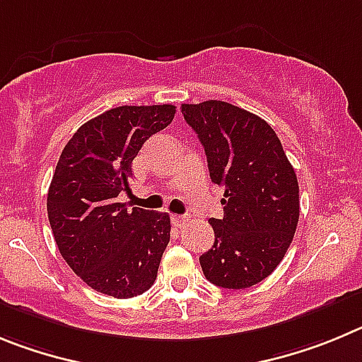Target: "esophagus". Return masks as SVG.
Masks as SVG:
<instances>
[{"mask_svg":"<svg viewBox=\"0 0 362 362\" xmlns=\"http://www.w3.org/2000/svg\"><path fill=\"white\" fill-rule=\"evenodd\" d=\"M171 220H173V223L177 227H184V226H187L189 220H191V216H189V214H173V218H171Z\"/></svg>","mask_w":362,"mask_h":362,"instance_id":"esophagus-1","label":"esophagus"}]
</instances>
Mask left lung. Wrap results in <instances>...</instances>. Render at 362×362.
I'll list each match as a JSON object with an SVG mask.
<instances>
[{"label":"left lung","mask_w":362,"mask_h":362,"mask_svg":"<svg viewBox=\"0 0 362 362\" xmlns=\"http://www.w3.org/2000/svg\"><path fill=\"white\" fill-rule=\"evenodd\" d=\"M202 142L209 177L226 189L214 245L200 256L205 278L249 288L279 265L299 220V185L278 135L258 115L223 100L182 104Z\"/></svg>","instance_id":"obj_1"}]
</instances>
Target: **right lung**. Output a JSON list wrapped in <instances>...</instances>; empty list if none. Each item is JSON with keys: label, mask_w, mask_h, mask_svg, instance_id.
<instances>
[{"label": "right lung", "mask_w": 362, "mask_h": 362, "mask_svg": "<svg viewBox=\"0 0 362 362\" xmlns=\"http://www.w3.org/2000/svg\"><path fill=\"white\" fill-rule=\"evenodd\" d=\"M173 104L119 106L88 120L61 153L47 211L70 269L93 291L135 298L155 283L171 238L168 213L117 202L149 136L171 124Z\"/></svg>", "instance_id": "right-lung-1"}]
</instances>
